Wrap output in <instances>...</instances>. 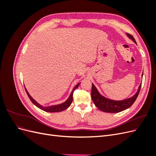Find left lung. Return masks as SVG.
Segmentation results:
<instances>
[{"label": "left lung", "instance_id": "1", "mask_svg": "<svg viewBox=\"0 0 156 156\" xmlns=\"http://www.w3.org/2000/svg\"><path fill=\"white\" fill-rule=\"evenodd\" d=\"M127 35L130 39H131L135 43H136L133 36H131V34H128V33H127ZM140 87L141 84H140L137 92L131 98L126 99V100L122 101H115L109 100V99H107L101 96L98 91L96 87L92 84L91 97L94 103L100 110L105 112L116 113L127 109V108L130 107L133 104V103L135 102L136 98H137L139 95Z\"/></svg>", "mask_w": 156, "mask_h": 156}]
</instances>
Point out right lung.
I'll return each instance as SVG.
<instances>
[{
    "label": "right lung",
    "instance_id": "add662e5",
    "mask_svg": "<svg viewBox=\"0 0 156 156\" xmlns=\"http://www.w3.org/2000/svg\"><path fill=\"white\" fill-rule=\"evenodd\" d=\"M79 84H80V83H78V84H77V85L73 88V90H72V93L70 94V95H69L68 99V100H67L65 102H64V103H61V104H59V105H51V106H49V107H43L42 105H40L38 103H37V102L34 100V99H33V98L30 96V95L29 94V92H28V91L27 90V89L25 88V90H26V92H27V95H28V96H29V99L30 100V101L32 102L33 104H34L37 107L40 108V109L43 110V111H45V112H56L62 111H64V110H65V109H66V108H68L70 106V105L72 104V101H73V92H74L75 90L76 89V88L79 87Z\"/></svg>",
    "mask_w": 156,
    "mask_h": 156
}]
</instances>
